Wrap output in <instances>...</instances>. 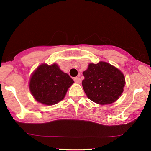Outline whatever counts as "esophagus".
I'll return each mask as SVG.
<instances>
[{"instance_id": "34e87169", "label": "esophagus", "mask_w": 151, "mask_h": 151, "mask_svg": "<svg viewBox=\"0 0 151 151\" xmlns=\"http://www.w3.org/2000/svg\"><path fill=\"white\" fill-rule=\"evenodd\" d=\"M74 81H75L76 83H78V84H80L81 81V79H80V78H79V77H74Z\"/></svg>"}]
</instances>
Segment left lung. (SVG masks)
Wrapping results in <instances>:
<instances>
[{"label": "left lung", "instance_id": "1", "mask_svg": "<svg viewBox=\"0 0 151 151\" xmlns=\"http://www.w3.org/2000/svg\"><path fill=\"white\" fill-rule=\"evenodd\" d=\"M82 86L90 100L99 104H109L121 96L125 86V78L121 71L110 64L91 63L83 72Z\"/></svg>", "mask_w": 151, "mask_h": 151}]
</instances>
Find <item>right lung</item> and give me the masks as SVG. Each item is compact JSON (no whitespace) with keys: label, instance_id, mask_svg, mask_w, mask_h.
<instances>
[{"label":"right lung","instance_id":"obj_1","mask_svg":"<svg viewBox=\"0 0 151 151\" xmlns=\"http://www.w3.org/2000/svg\"><path fill=\"white\" fill-rule=\"evenodd\" d=\"M73 83V79L60 70L58 65L42 64L32 74L29 87L36 101L53 105L63 99Z\"/></svg>","mask_w":151,"mask_h":151}]
</instances>
